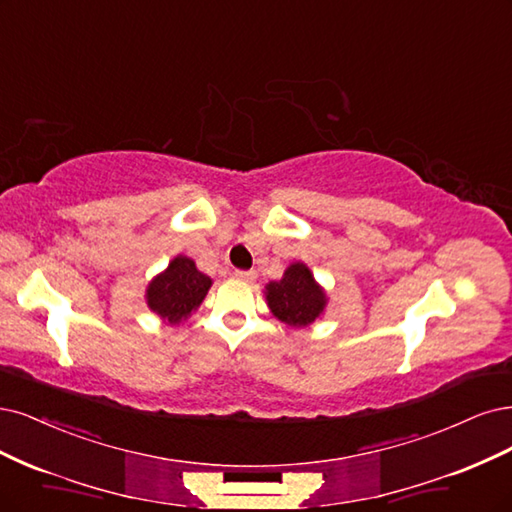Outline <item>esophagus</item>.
Segmentation results:
<instances>
[{
	"mask_svg": "<svg viewBox=\"0 0 512 512\" xmlns=\"http://www.w3.org/2000/svg\"><path fill=\"white\" fill-rule=\"evenodd\" d=\"M235 277L241 281H254L256 279V271H235Z\"/></svg>",
	"mask_w": 512,
	"mask_h": 512,
	"instance_id": "esophagus-1",
	"label": "esophagus"
}]
</instances>
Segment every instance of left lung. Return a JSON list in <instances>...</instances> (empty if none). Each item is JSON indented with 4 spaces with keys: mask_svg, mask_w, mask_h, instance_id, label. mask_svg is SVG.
<instances>
[{
    "mask_svg": "<svg viewBox=\"0 0 512 512\" xmlns=\"http://www.w3.org/2000/svg\"><path fill=\"white\" fill-rule=\"evenodd\" d=\"M267 301L281 322L288 326H307L322 313L326 296L305 264L296 262L288 267L284 279L271 281L267 286Z\"/></svg>",
    "mask_w": 512,
    "mask_h": 512,
    "instance_id": "1",
    "label": "left lung"
}]
</instances>
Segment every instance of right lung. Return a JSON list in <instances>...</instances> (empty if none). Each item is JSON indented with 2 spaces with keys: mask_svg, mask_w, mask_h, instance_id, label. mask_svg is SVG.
I'll use <instances>...</instances> for the list:
<instances>
[{
  "mask_svg": "<svg viewBox=\"0 0 512 512\" xmlns=\"http://www.w3.org/2000/svg\"><path fill=\"white\" fill-rule=\"evenodd\" d=\"M211 279L197 271L195 262L186 256L173 258L163 275L148 286V305L169 324H180L205 298Z\"/></svg>",
  "mask_w": 512,
  "mask_h": 512,
  "instance_id": "obj_1",
  "label": "right lung"
}]
</instances>
